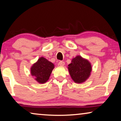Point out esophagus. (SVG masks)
Returning <instances> with one entry per match:
<instances>
[{
	"instance_id": "1",
	"label": "esophagus",
	"mask_w": 121,
	"mask_h": 121,
	"mask_svg": "<svg viewBox=\"0 0 121 121\" xmlns=\"http://www.w3.org/2000/svg\"><path fill=\"white\" fill-rule=\"evenodd\" d=\"M65 62H64V61H60V62H59V65L60 66H64V65H65Z\"/></svg>"
}]
</instances>
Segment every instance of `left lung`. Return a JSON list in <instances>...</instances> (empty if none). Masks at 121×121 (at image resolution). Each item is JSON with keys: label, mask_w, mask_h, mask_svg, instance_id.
<instances>
[{"label": "left lung", "mask_w": 121, "mask_h": 121, "mask_svg": "<svg viewBox=\"0 0 121 121\" xmlns=\"http://www.w3.org/2000/svg\"><path fill=\"white\" fill-rule=\"evenodd\" d=\"M68 69L74 82L81 84L90 77L92 66L89 60L78 55L72 59L71 63L68 65Z\"/></svg>", "instance_id": "left-lung-1"}]
</instances>
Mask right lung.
Returning a JSON list of instances; mask_svg holds the SVG:
<instances>
[{
    "instance_id": "obj_1",
    "label": "right lung",
    "mask_w": 121,
    "mask_h": 121,
    "mask_svg": "<svg viewBox=\"0 0 121 121\" xmlns=\"http://www.w3.org/2000/svg\"><path fill=\"white\" fill-rule=\"evenodd\" d=\"M54 65L44 57H41L30 68V73L39 84H44L49 80Z\"/></svg>"
}]
</instances>
